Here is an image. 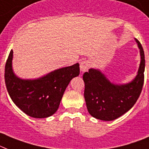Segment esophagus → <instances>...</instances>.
I'll return each mask as SVG.
<instances>
[{
	"label": "esophagus",
	"mask_w": 149,
	"mask_h": 149,
	"mask_svg": "<svg viewBox=\"0 0 149 149\" xmlns=\"http://www.w3.org/2000/svg\"><path fill=\"white\" fill-rule=\"evenodd\" d=\"M88 67H89V63H88V61H82L80 63V70L82 72H86V71L88 70Z\"/></svg>",
	"instance_id": "1"
}]
</instances>
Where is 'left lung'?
<instances>
[{"instance_id": "8db88e82", "label": "left lung", "mask_w": 149, "mask_h": 149, "mask_svg": "<svg viewBox=\"0 0 149 149\" xmlns=\"http://www.w3.org/2000/svg\"><path fill=\"white\" fill-rule=\"evenodd\" d=\"M135 39L140 50L141 62L138 74L132 82L114 85L95 69H89L83 74L86 107L88 113L96 119L105 121L117 119L130 110L140 95L144 83L146 61L142 45Z\"/></svg>"}]
</instances>
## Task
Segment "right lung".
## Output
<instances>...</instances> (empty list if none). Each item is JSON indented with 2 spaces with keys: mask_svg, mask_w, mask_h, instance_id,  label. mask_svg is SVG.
Wrapping results in <instances>:
<instances>
[{
  "mask_svg": "<svg viewBox=\"0 0 149 149\" xmlns=\"http://www.w3.org/2000/svg\"><path fill=\"white\" fill-rule=\"evenodd\" d=\"M13 50L5 65L7 92L17 107L30 117L45 118L57 111L66 88L79 74V64L58 69L38 79L25 80L15 76L12 69Z\"/></svg>",
  "mask_w": 149,
  "mask_h": 149,
  "instance_id": "add662e5",
  "label": "right lung"
}]
</instances>
